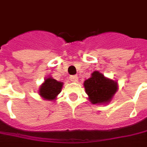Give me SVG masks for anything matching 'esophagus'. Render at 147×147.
<instances>
[{"label":"esophagus","instance_id":"esophagus-1","mask_svg":"<svg viewBox=\"0 0 147 147\" xmlns=\"http://www.w3.org/2000/svg\"><path fill=\"white\" fill-rule=\"evenodd\" d=\"M69 79L71 82H74V83H76V82H78V79H79V77L77 76H71L69 77Z\"/></svg>","mask_w":147,"mask_h":147}]
</instances>
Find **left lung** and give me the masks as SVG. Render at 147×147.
Masks as SVG:
<instances>
[{
	"mask_svg": "<svg viewBox=\"0 0 147 147\" xmlns=\"http://www.w3.org/2000/svg\"><path fill=\"white\" fill-rule=\"evenodd\" d=\"M83 85L92 104L109 103L118 89L116 81L105 78L98 71H94Z\"/></svg>",
	"mask_w": 147,
	"mask_h": 147,
	"instance_id": "1",
	"label": "left lung"
}]
</instances>
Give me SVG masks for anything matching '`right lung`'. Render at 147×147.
Segmentation results:
<instances>
[{"label":"right lung","mask_w":147,"mask_h":147,"mask_svg":"<svg viewBox=\"0 0 147 147\" xmlns=\"http://www.w3.org/2000/svg\"><path fill=\"white\" fill-rule=\"evenodd\" d=\"M62 86L63 83L58 82L57 80L53 79L52 77H49L45 79V82L40 86L38 90L39 95L45 100H55L57 96L61 93Z\"/></svg>","instance_id":"right-lung-1"}]
</instances>
